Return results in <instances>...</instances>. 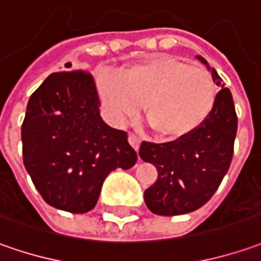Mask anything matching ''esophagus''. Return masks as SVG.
Here are the masks:
<instances>
[{"label": "esophagus", "instance_id": "34e87169", "mask_svg": "<svg viewBox=\"0 0 261 261\" xmlns=\"http://www.w3.org/2000/svg\"><path fill=\"white\" fill-rule=\"evenodd\" d=\"M128 143H130L131 146H133V148H136V150H139L140 147V139L136 136V134H133V133H130L128 134Z\"/></svg>", "mask_w": 261, "mask_h": 261}]
</instances>
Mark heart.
<instances>
[{"mask_svg": "<svg viewBox=\"0 0 261 261\" xmlns=\"http://www.w3.org/2000/svg\"><path fill=\"white\" fill-rule=\"evenodd\" d=\"M102 105L121 120L143 105V117L159 139L176 140L196 130L211 114L215 84L208 70L158 55L131 63L118 75L96 79Z\"/></svg>", "mask_w": 261, "mask_h": 261, "instance_id": "1", "label": "heart"}]
</instances>
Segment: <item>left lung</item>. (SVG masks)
Segmentation results:
<instances>
[{
    "label": "left lung",
    "instance_id": "obj_1",
    "mask_svg": "<svg viewBox=\"0 0 261 261\" xmlns=\"http://www.w3.org/2000/svg\"><path fill=\"white\" fill-rule=\"evenodd\" d=\"M198 59L208 66L205 59ZM208 69L221 88L208 118L185 137L140 146V158L158 169V180L144 191V202L153 214L172 217L196 211L211 199L228 172L237 113L231 91L215 69Z\"/></svg>",
    "mask_w": 261,
    "mask_h": 261
}]
</instances>
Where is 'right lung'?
<instances>
[{
	"mask_svg": "<svg viewBox=\"0 0 261 261\" xmlns=\"http://www.w3.org/2000/svg\"><path fill=\"white\" fill-rule=\"evenodd\" d=\"M99 105L94 76L81 69L51 73L29 99L24 166L41 198L58 210L91 211L105 177L137 162L127 133L105 124Z\"/></svg>",
	"mask_w": 261,
	"mask_h": 261,
	"instance_id": "obj_1",
	"label": "right lung"
}]
</instances>
